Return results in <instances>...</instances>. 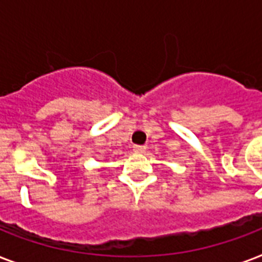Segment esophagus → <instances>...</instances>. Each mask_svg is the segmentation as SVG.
<instances>
[{
    "mask_svg": "<svg viewBox=\"0 0 262 262\" xmlns=\"http://www.w3.org/2000/svg\"><path fill=\"white\" fill-rule=\"evenodd\" d=\"M133 151H135L136 154H144V152L147 151V148L144 147V145H135V147H133Z\"/></svg>",
    "mask_w": 262,
    "mask_h": 262,
    "instance_id": "obj_1",
    "label": "esophagus"
}]
</instances>
